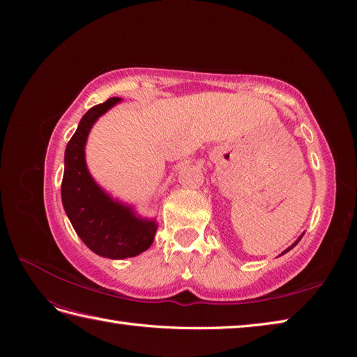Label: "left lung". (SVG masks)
I'll return each instance as SVG.
<instances>
[{
    "label": "left lung",
    "instance_id": "8db88e82",
    "mask_svg": "<svg viewBox=\"0 0 357 357\" xmlns=\"http://www.w3.org/2000/svg\"><path fill=\"white\" fill-rule=\"evenodd\" d=\"M301 238H302V235H301V236H299V240H301ZM299 240H296V241H295V243H294V244H291V245H290V247H289V248H286V250H284V252H283V253H282V255H284V253H287V252H289V250H291V248H294V247H295V245H296V244H298V243H299Z\"/></svg>",
    "mask_w": 357,
    "mask_h": 357
}]
</instances>
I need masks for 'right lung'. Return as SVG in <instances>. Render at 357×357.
Segmentation results:
<instances>
[{
    "label": "right lung",
    "mask_w": 357,
    "mask_h": 357,
    "mask_svg": "<svg viewBox=\"0 0 357 357\" xmlns=\"http://www.w3.org/2000/svg\"><path fill=\"white\" fill-rule=\"evenodd\" d=\"M121 102L110 98L86 112L66 149L61 197L73 228L96 255L126 259L146 252L155 240L156 220L142 219L134 210L114 201L96 185L84 159L91 128L107 110Z\"/></svg>",
    "instance_id": "right-lung-1"
}]
</instances>
